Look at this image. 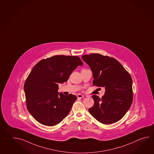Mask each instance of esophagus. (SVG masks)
Here are the masks:
<instances>
[{
	"mask_svg": "<svg viewBox=\"0 0 154 154\" xmlns=\"http://www.w3.org/2000/svg\"><path fill=\"white\" fill-rule=\"evenodd\" d=\"M84 97V95H82V94H79L78 95H77V98L78 99H82L83 97Z\"/></svg>",
	"mask_w": 154,
	"mask_h": 154,
	"instance_id": "34e87169",
	"label": "esophagus"
}]
</instances>
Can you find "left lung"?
<instances>
[{
  "label": "left lung",
  "instance_id": "obj_1",
  "mask_svg": "<svg viewBox=\"0 0 154 154\" xmlns=\"http://www.w3.org/2000/svg\"><path fill=\"white\" fill-rule=\"evenodd\" d=\"M82 59L91 67L94 80L93 84L105 87L101 98L92 96L94 105L89 109L91 116L97 121L111 125L125 115L133 99L132 79L131 75L115 58L100 54L82 56Z\"/></svg>",
  "mask_w": 154,
  "mask_h": 154
}]
</instances>
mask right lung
Segmentation results:
<instances>
[{
  "instance_id": "add662e5",
  "label": "right lung",
  "mask_w": 154,
  "mask_h": 154,
  "mask_svg": "<svg viewBox=\"0 0 154 154\" xmlns=\"http://www.w3.org/2000/svg\"><path fill=\"white\" fill-rule=\"evenodd\" d=\"M82 65L77 56L60 55L41 60L33 67L24 91L27 110L38 122L55 126L68 115L77 97L61 93L59 95V83L67 81L75 68Z\"/></svg>"
}]
</instances>
